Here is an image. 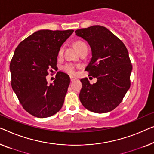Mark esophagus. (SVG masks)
Returning a JSON list of instances; mask_svg holds the SVG:
<instances>
[{"label": "esophagus", "instance_id": "obj_1", "mask_svg": "<svg viewBox=\"0 0 154 154\" xmlns=\"http://www.w3.org/2000/svg\"><path fill=\"white\" fill-rule=\"evenodd\" d=\"M70 80H71V81H75V80H76V78L74 76H70Z\"/></svg>", "mask_w": 154, "mask_h": 154}]
</instances>
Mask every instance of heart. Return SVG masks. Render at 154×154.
<instances>
[{
    "label": "heart",
    "instance_id": "heart-1",
    "mask_svg": "<svg viewBox=\"0 0 154 154\" xmlns=\"http://www.w3.org/2000/svg\"><path fill=\"white\" fill-rule=\"evenodd\" d=\"M74 45H75V47L76 48V49L79 51H81L82 48H84V47H85V46H87L86 44H85L83 42H81V41L75 42ZM63 52H64V47L62 46V47L60 48V49L59 50V52H58L59 56H61V55L63 54ZM63 69L65 71V72H68V73H74L75 72V66L73 65V64H71V63L65 64V65L63 66Z\"/></svg>",
    "mask_w": 154,
    "mask_h": 154
}]
</instances>
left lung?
Instances as JSON below:
<instances>
[{
  "instance_id": "1",
  "label": "left lung",
  "mask_w": 154,
  "mask_h": 154,
  "mask_svg": "<svg viewBox=\"0 0 154 154\" xmlns=\"http://www.w3.org/2000/svg\"><path fill=\"white\" fill-rule=\"evenodd\" d=\"M92 51V58L85 70L97 79L93 85L87 78L81 81V103L96 113L108 112L119 106L131 86L132 64L123 42L101 26H92L75 31Z\"/></svg>"
}]
</instances>
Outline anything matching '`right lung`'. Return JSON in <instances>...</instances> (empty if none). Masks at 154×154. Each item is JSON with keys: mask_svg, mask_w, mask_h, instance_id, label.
Here are the masks:
<instances>
[{"mask_svg": "<svg viewBox=\"0 0 154 154\" xmlns=\"http://www.w3.org/2000/svg\"><path fill=\"white\" fill-rule=\"evenodd\" d=\"M73 32L40 30L23 40L14 51L10 65L12 88L23 108L35 117H51L62 108L70 78L58 72L48 85L46 75L51 69H57L59 50Z\"/></svg>", "mask_w": 154, "mask_h": 154, "instance_id": "obj_1", "label": "right lung"}]
</instances>
